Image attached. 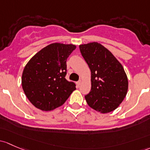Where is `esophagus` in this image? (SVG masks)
<instances>
[{"instance_id":"1","label":"esophagus","mask_w":150,"mask_h":150,"mask_svg":"<svg viewBox=\"0 0 150 150\" xmlns=\"http://www.w3.org/2000/svg\"><path fill=\"white\" fill-rule=\"evenodd\" d=\"M81 83H82V80H80L79 81H78V83H77V84H78V86H80V85H81Z\"/></svg>"}]
</instances>
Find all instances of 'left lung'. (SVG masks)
<instances>
[{
    "instance_id": "1",
    "label": "left lung",
    "mask_w": 150,
    "mask_h": 150,
    "mask_svg": "<svg viewBox=\"0 0 150 150\" xmlns=\"http://www.w3.org/2000/svg\"><path fill=\"white\" fill-rule=\"evenodd\" d=\"M79 47L91 72V90L85 96L87 103L102 113L114 111L128 91V79L124 67L109 50L98 42Z\"/></svg>"
}]
</instances>
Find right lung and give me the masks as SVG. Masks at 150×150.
Returning a JSON list of instances; mask_svg holds the SVG:
<instances>
[{
	"label": "right lung",
	"instance_id": "add662e5",
	"mask_svg": "<svg viewBox=\"0 0 150 150\" xmlns=\"http://www.w3.org/2000/svg\"><path fill=\"white\" fill-rule=\"evenodd\" d=\"M76 46L53 43L45 47L28 62L22 74L24 93L36 108L52 111L62 105L76 89L65 79L67 61Z\"/></svg>",
	"mask_w": 150,
	"mask_h": 150
}]
</instances>
